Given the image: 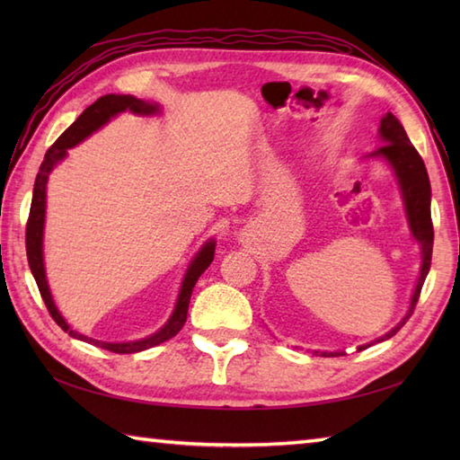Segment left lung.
Wrapping results in <instances>:
<instances>
[{
    "instance_id": "1",
    "label": "left lung",
    "mask_w": 460,
    "mask_h": 460,
    "mask_svg": "<svg viewBox=\"0 0 460 460\" xmlns=\"http://www.w3.org/2000/svg\"><path fill=\"white\" fill-rule=\"evenodd\" d=\"M379 134L385 144L379 146V148L371 155H381V158H385L389 164L394 165L399 185H402V191H403L409 227H411L413 237L419 241V245H421V252H423L421 275H419L417 287H415V292L411 296V305H409L405 318L399 322V324L392 332H387L385 336L376 340V341H384L387 338L395 336L397 332L403 328V324L409 318H411L413 310L417 306V300H419V295H421L423 282L429 275V269H431L433 221H431V183H429L425 162L421 155H419V152L415 150L411 140L407 138V132L402 126V122H399L392 112H387L384 119H381ZM367 346H371V344H367ZM367 346L358 348V351L366 349ZM320 356H344V351H334V354L320 351Z\"/></svg>"
}]
</instances>
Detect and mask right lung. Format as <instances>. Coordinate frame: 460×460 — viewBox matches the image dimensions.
I'll return each mask as SVG.
<instances>
[{
  "mask_svg": "<svg viewBox=\"0 0 460 460\" xmlns=\"http://www.w3.org/2000/svg\"><path fill=\"white\" fill-rule=\"evenodd\" d=\"M124 111H132L136 114H154L155 111H158V106L146 102V101H140V99H134V96H126V94L124 96H120V94L101 96V99L93 102L89 109H86L79 116V119H76L61 136H58L57 142L51 146V148L47 150L45 160L41 164V168H39V172H37L35 185H33L31 209H29V219H27V227H25V249H27L29 269H31V272H33L35 282L39 287V292H41V298L45 302L49 314H51V318L57 322L58 326H61L65 332H68V336L84 340V341H89V344H94L99 348L114 351V354H136V351H142V349H148V348L164 344L165 340L173 338L183 328L185 320H188V308H190V298H191L193 287H195V282H198V279L205 272V269L211 265L213 252H215V243L213 241L208 243V245L201 249L199 255L195 257V261L191 262L188 275H185V279H183L178 305H175V310H173V314H172L168 324H165L158 332V334L138 340V341H126V344H106V341H99V340H93V338L76 334L75 330L68 328V324L63 320V316L58 314V310L53 305L51 292H49L47 279H45V269H43V251H41L43 223H45V185H47L49 173H51V170H53V165L65 158L68 148H73L75 144H79L81 140H84L86 136H91L94 130H99L101 126L109 122L114 114L124 112Z\"/></svg>",
  "mask_w": 460,
  "mask_h": 460,
  "instance_id": "1",
  "label": "right lung"
}]
</instances>
